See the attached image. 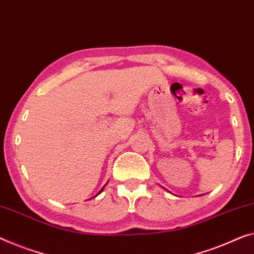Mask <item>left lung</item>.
Here are the masks:
<instances>
[{"label":"left lung","instance_id":"obj_1","mask_svg":"<svg viewBox=\"0 0 254 254\" xmlns=\"http://www.w3.org/2000/svg\"><path fill=\"white\" fill-rule=\"evenodd\" d=\"M164 189H165V188H164Z\"/></svg>","mask_w":254,"mask_h":254}]
</instances>
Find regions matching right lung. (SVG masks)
Returning <instances> with one entry per match:
<instances>
[{
	"label": "right lung",
	"instance_id": "right-lung-1",
	"mask_svg": "<svg viewBox=\"0 0 254 254\" xmlns=\"http://www.w3.org/2000/svg\"><path fill=\"white\" fill-rule=\"evenodd\" d=\"M105 186H106V185H105ZM105 186H104V187H103V188H101V189H100V190H99V192H98V194H97V195H99V194H100V192H101V191H103V190H104V188H105ZM97 195H96V196H97ZM96 196H94V197H96ZM90 199H91V198H90Z\"/></svg>",
	"mask_w": 254,
	"mask_h": 254
}]
</instances>
